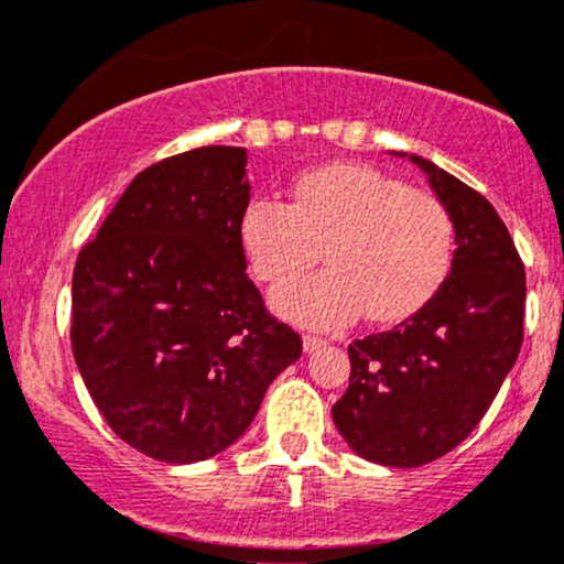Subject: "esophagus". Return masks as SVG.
<instances>
[{"label":"esophagus","mask_w":564,"mask_h":564,"mask_svg":"<svg viewBox=\"0 0 564 564\" xmlns=\"http://www.w3.org/2000/svg\"><path fill=\"white\" fill-rule=\"evenodd\" d=\"M302 345H304V352H315V349L326 347V339H323V336H315V334H304Z\"/></svg>","instance_id":"34e87169"}]
</instances>
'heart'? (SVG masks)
Here are the masks:
<instances>
[{"label":"heart","instance_id":"b5f03b06","mask_svg":"<svg viewBox=\"0 0 564 564\" xmlns=\"http://www.w3.org/2000/svg\"><path fill=\"white\" fill-rule=\"evenodd\" d=\"M241 238L251 270L282 283L327 249L333 268L275 289L289 321L336 328L366 310L394 323L422 310L453 260V217L443 198L364 164H332L296 180L291 204L251 200Z\"/></svg>","mask_w":564,"mask_h":564}]
</instances>
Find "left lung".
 <instances>
[{
	"label": "left lung",
	"mask_w": 564,
	"mask_h": 564,
	"mask_svg": "<svg viewBox=\"0 0 564 564\" xmlns=\"http://www.w3.org/2000/svg\"><path fill=\"white\" fill-rule=\"evenodd\" d=\"M456 230L451 273L416 315L347 347L349 387L332 416L349 448L394 469L422 467L480 424L522 347L525 264L482 193L411 156Z\"/></svg>",
	"instance_id": "8db88e82"
}]
</instances>
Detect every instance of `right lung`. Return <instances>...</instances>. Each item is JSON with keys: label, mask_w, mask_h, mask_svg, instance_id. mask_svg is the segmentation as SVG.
<instances>
[{"label": "right lung", "mask_w": 564, "mask_h": 564, "mask_svg": "<svg viewBox=\"0 0 564 564\" xmlns=\"http://www.w3.org/2000/svg\"><path fill=\"white\" fill-rule=\"evenodd\" d=\"M249 196L243 148H193L142 170L76 257V366L108 426L159 462L236 443L302 355L246 275Z\"/></svg>", "instance_id": "add662e5"}]
</instances>
